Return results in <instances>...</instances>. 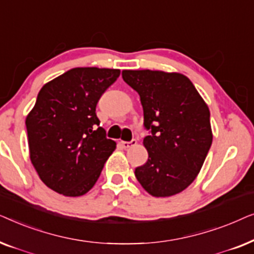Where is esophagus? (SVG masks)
Returning <instances> with one entry per match:
<instances>
[{"label": "esophagus", "mask_w": 254, "mask_h": 254, "mask_svg": "<svg viewBox=\"0 0 254 254\" xmlns=\"http://www.w3.org/2000/svg\"><path fill=\"white\" fill-rule=\"evenodd\" d=\"M120 143H121V145H123L125 149H128V148H130V147H134V145H136V140H131L129 142L121 141Z\"/></svg>", "instance_id": "34e87169"}]
</instances>
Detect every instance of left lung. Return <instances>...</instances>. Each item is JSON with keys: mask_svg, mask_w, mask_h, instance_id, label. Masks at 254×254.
<instances>
[{"mask_svg": "<svg viewBox=\"0 0 254 254\" xmlns=\"http://www.w3.org/2000/svg\"><path fill=\"white\" fill-rule=\"evenodd\" d=\"M143 109L148 161L135 169L141 186L155 197L176 195L194 182L213 142L210 112L195 86L180 72L123 70Z\"/></svg>", "mask_w": 254, "mask_h": 254, "instance_id": "left-lung-1", "label": "left lung"}]
</instances>
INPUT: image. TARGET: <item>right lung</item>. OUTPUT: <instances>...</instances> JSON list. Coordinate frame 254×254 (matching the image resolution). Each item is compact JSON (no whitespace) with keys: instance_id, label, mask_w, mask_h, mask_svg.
<instances>
[{"instance_id":"add662e5","label":"right lung","mask_w":254,"mask_h":254,"mask_svg":"<svg viewBox=\"0 0 254 254\" xmlns=\"http://www.w3.org/2000/svg\"><path fill=\"white\" fill-rule=\"evenodd\" d=\"M119 75V69L72 68L38 93L25 120L30 159L41 182L57 193H88L116 150L99 127L96 106Z\"/></svg>"}]
</instances>
